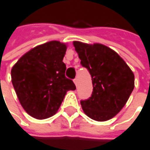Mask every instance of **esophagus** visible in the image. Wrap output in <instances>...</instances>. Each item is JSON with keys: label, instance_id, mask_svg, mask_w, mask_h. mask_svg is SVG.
Listing matches in <instances>:
<instances>
[{"label": "esophagus", "instance_id": "obj_1", "mask_svg": "<svg viewBox=\"0 0 150 150\" xmlns=\"http://www.w3.org/2000/svg\"><path fill=\"white\" fill-rule=\"evenodd\" d=\"M74 82H75V86H78V83H79V81H78V79H77V78H75V80H74Z\"/></svg>", "mask_w": 150, "mask_h": 150}]
</instances>
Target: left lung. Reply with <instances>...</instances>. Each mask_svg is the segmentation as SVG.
Returning a JSON list of instances; mask_svg holds the SVG:
<instances>
[{
    "label": "left lung",
    "mask_w": 150,
    "mask_h": 150,
    "mask_svg": "<svg viewBox=\"0 0 150 150\" xmlns=\"http://www.w3.org/2000/svg\"><path fill=\"white\" fill-rule=\"evenodd\" d=\"M81 64L92 76V96L81 100L84 113L97 121L115 116L134 89V74L119 54L99 43L73 42Z\"/></svg>",
    "instance_id": "8db88e82"
}]
</instances>
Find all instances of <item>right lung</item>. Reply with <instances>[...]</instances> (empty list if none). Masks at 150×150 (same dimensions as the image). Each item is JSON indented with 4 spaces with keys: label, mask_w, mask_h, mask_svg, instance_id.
Instances as JSON below:
<instances>
[{
    "label": "right lung",
    "mask_w": 150,
    "mask_h": 150,
    "mask_svg": "<svg viewBox=\"0 0 150 150\" xmlns=\"http://www.w3.org/2000/svg\"><path fill=\"white\" fill-rule=\"evenodd\" d=\"M67 45L52 40L37 46L18 59L11 70L12 82L23 110L38 120L54 115L66 93L75 90L65 77L63 62Z\"/></svg>",
    "instance_id": "add662e5"
}]
</instances>
